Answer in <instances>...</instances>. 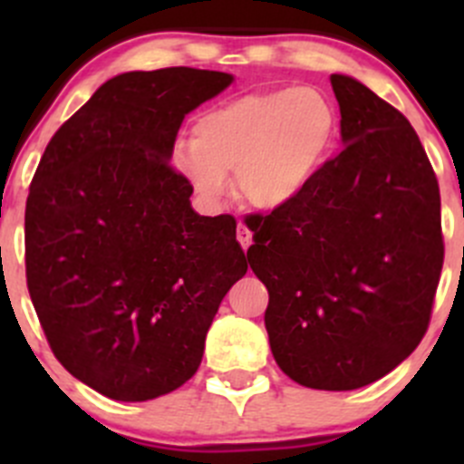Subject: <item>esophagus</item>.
<instances>
[{"label":"esophagus","instance_id":"obj_1","mask_svg":"<svg viewBox=\"0 0 464 464\" xmlns=\"http://www.w3.org/2000/svg\"><path fill=\"white\" fill-rule=\"evenodd\" d=\"M237 242H240L242 245V249H249L251 246V242H254V233L249 231V228L245 227V224H240V227H237Z\"/></svg>","mask_w":464,"mask_h":464}]
</instances>
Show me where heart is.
Instances as JSON below:
<instances>
[{
    "mask_svg": "<svg viewBox=\"0 0 464 464\" xmlns=\"http://www.w3.org/2000/svg\"><path fill=\"white\" fill-rule=\"evenodd\" d=\"M336 111L310 87L251 92L202 111L193 143L172 148V166L208 199H219L236 172L246 204L278 208L298 198L325 163Z\"/></svg>",
    "mask_w": 464,
    "mask_h": 464,
    "instance_id": "obj_1",
    "label": "heart"
}]
</instances>
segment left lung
Segmentation results:
<instances>
[{
  "mask_svg": "<svg viewBox=\"0 0 464 464\" xmlns=\"http://www.w3.org/2000/svg\"><path fill=\"white\" fill-rule=\"evenodd\" d=\"M345 148L294 202L254 219L249 265L269 292L280 371L354 391L400 366L427 334L444 260L440 188L406 116L332 73Z\"/></svg>",
  "mask_w": 464,
  "mask_h": 464,
  "instance_id": "obj_1",
  "label": "left lung"
}]
</instances>
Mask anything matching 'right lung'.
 <instances>
[{
	"mask_svg": "<svg viewBox=\"0 0 464 464\" xmlns=\"http://www.w3.org/2000/svg\"><path fill=\"white\" fill-rule=\"evenodd\" d=\"M231 73L111 78L60 125L26 199V285L55 359L101 395L145 401L198 372L222 298L246 274L231 215L190 208L170 166L188 111Z\"/></svg>",
	"mask_w": 464,
	"mask_h": 464,
	"instance_id": "add662e5",
	"label": "right lung"
}]
</instances>
